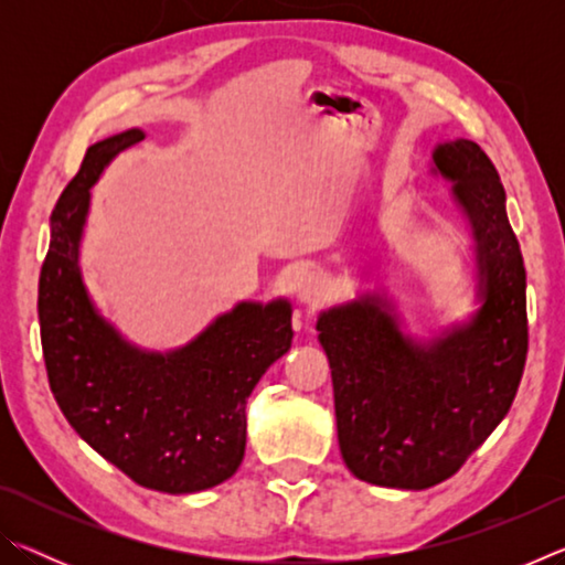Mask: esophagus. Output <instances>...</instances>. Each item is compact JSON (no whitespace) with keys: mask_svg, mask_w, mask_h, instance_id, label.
<instances>
[{"mask_svg":"<svg viewBox=\"0 0 565 565\" xmlns=\"http://www.w3.org/2000/svg\"><path fill=\"white\" fill-rule=\"evenodd\" d=\"M296 296L299 301L306 306H319L323 299H327V281L319 274H303L299 281H296Z\"/></svg>","mask_w":565,"mask_h":565,"instance_id":"1","label":"esophagus"}]
</instances>
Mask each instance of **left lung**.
Masks as SVG:
<instances>
[{"label":"left lung","instance_id":"obj_1","mask_svg":"<svg viewBox=\"0 0 565 565\" xmlns=\"http://www.w3.org/2000/svg\"><path fill=\"white\" fill-rule=\"evenodd\" d=\"M431 171L451 181L471 226L481 301L473 317L418 341L401 331L386 294H363L317 321L343 463L361 481L406 491L451 478L493 434L529 353L525 269L499 171L468 139L438 145Z\"/></svg>","mask_w":565,"mask_h":565}]
</instances>
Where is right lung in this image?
Listing matches in <instances>:
<instances>
[{"instance_id":"right-lung-1","label":"right lung","mask_w":565,"mask_h":565,"mask_svg":"<svg viewBox=\"0 0 565 565\" xmlns=\"http://www.w3.org/2000/svg\"><path fill=\"white\" fill-rule=\"evenodd\" d=\"M147 134L127 129L87 149L56 202L40 274V327L52 394L72 428L134 483L196 493L236 473L246 398L291 349V303L242 301L186 347H134L102 317L79 269L89 189Z\"/></svg>"}]
</instances>
